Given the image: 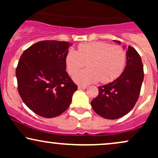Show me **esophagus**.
<instances>
[{"label":"esophagus","mask_w":158,"mask_h":158,"mask_svg":"<svg viewBox=\"0 0 158 158\" xmlns=\"http://www.w3.org/2000/svg\"><path fill=\"white\" fill-rule=\"evenodd\" d=\"M87 88V86H84V85H79L78 86V89H81V90H85Z\"/></svg>","instance_id":"obj_1"}]
</instances>
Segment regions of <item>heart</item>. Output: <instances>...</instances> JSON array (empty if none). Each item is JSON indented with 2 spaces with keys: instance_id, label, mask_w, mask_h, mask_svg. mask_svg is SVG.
<instances>
[{
  "instance_id": "heart-1",
  "label": "heart",
  "mask_w": 158,
  "mask_h": 158,
  "mask_svg": "<svg viewBox=\"0 0 158 158\" xmlns=\"http://www.w3.org/2000/svg\"><path fill=\"white\" fill-rule=\"evenodd\" d=\"M88 61V69L77 72L73 80L78 84L89 85L101 80L110 82L120 75L126 64V52L120 46L102 41L80 44L78 51L70 50L65 58L70 74L75 73Z\"/></svg>"
}]
</instances>
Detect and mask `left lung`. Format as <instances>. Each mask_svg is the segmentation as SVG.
<instances>
[{
	"instance_id": "left-lung-1",
	"label": "left lung",
	"mask_w": 158,
	"mask_h": 158,
	"mask_svg": "<svg viewBox=\"0 0 158 158\" xmlns=\"http://www.w3.org/2000/svg\"><path fill=\"white\" fill-rule=\"evenodd\" d=\"M113 41L121 44L119 41ZM143 77L142 59L135 48L128 46L122 74L112 82L99 87V95L90 102L92 108L106 119H116L125 116L138 99Z\"/></svg>"
}]
</instances>
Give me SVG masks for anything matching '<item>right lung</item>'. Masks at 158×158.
I'll return each instance as SVG.
<instances>
[{
    "label": "right lung",
    "instance_id": "right-lung-1",
    "mask_svg": "<svg viewBox=\"0 0 158 158\" xmlns=\"http://www.w3.org/2000/svg\"><path fill=\"white\" fill-rule=\"evenodd\" d=\"M70 46L66 41H39L20 58L16 68L20 97L41 117L52 118L62 114L77 90L65 71V58Z\"/></svg>",
    "mask_w": 158,
    "mask_h": 158
}]
</instances>
